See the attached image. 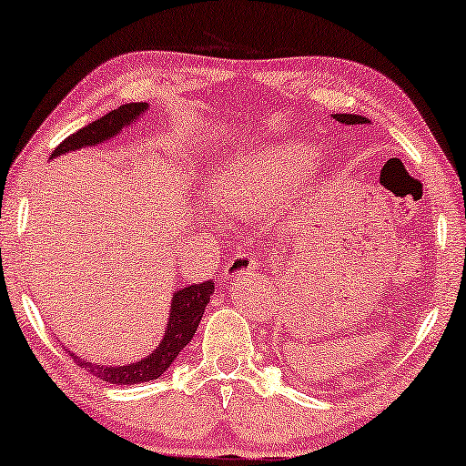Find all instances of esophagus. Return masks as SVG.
Segmentation results:
<instances>
[{"label":"esophagus","instance_id":"34e87169","mask_svg":"<svg viewBox=\"0 0 466 466\" xmlns=\"http://www.w3.org/2000/svg\"><path fill=\"white\" fill-rule=\"evenodd\" d=\"M258 267H260V263L252 257V254L239 252V254H235L233 258H228V263L225 267V273H227V278H238L246 271H257Z\"/></svg>","mask_w":466,"mask_h":466}]
</instances>
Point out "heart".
<instances>
[{
  "label": "heart",
  "mask_w": 466,
  "mask_h": 466,
  "mask_svg": "<svg viewBox=\"0 0 466 466\" xmlns=\"http://www.w3.org/2000/svg\"><path fill=\"white\" fill-rule=\"evenodd\" d=\"M314 163V150L305 144L284 142L246 152L227 165L216 180L214 201L239 216H254L271 208Z\"/></svg>",
  "instance_id": "obj_1"
}]
</instances>
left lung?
Returning <instances> with one entry per match:
<instances>
[{
  "label": "left lung",
  "mask_w": 466,
  "mask_h": 466,
  "mask_svg": "<svg viewBox=\"0 0 466 466\" xmlns=\"http://www.w3.org/2000/svg\"><path fill=\"white\" fill-rule=\"evenodd\" d=\"M335 120H339L343 125H367L369 118L359 116V114H333Z\"/></svg>",
  "instance_id": "obj_1"
}]
</instances>
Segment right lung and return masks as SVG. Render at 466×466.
Listing matches in <instances>:
<instances>
[{"instance_id":"right-lung-1","label":"right lung","mask_w":466,"mask_h":466,"mask_svg":"<svg viewBox=\"0 0 466 466\" xmlns=\"http://www.w3.org/2000/svg\"><path fill=\"white\" fill-rule=\"evenodd\" d=\"M148 110V104H125L118 110L107 112L106 116L93 120L91 125L82 127L80 131L72 133V136L63 139V142L53 150L50 158L66 155V152H74L80 148H88V146L107 142V139L118 136L125 127L142 116ZM214 292V282L208 279L203 284H190L184 289L176 290L171 297L169 305V320L167 329L163 333V341L158 343L155 352H150L146 359L131 362V365H93V362L82 360L80 356L74 352L69 354L78 362L82 369H86L88 373L95 378L107 381V384H118V386H131V384H142V381H150L161 378L167 369L174 365L177 354L188 346V341L193 339L197 327H199L203 311H206L209 303V295Z\"/></svg>"}]
</instances>
